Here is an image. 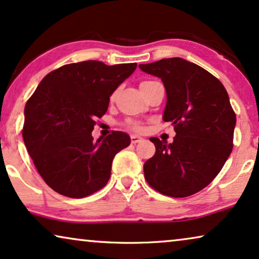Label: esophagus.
I'll list each match as a JSON object with an SVG mask.
<instances>
[{
	"mask_svg": "<svg viewBox=\"0 0 259 259\" xmlns=\"http://www.w3.org/2000/svg\"><path fill=\"white\" fill-rule=\"evenodd\" d=\"M143 138L142 137H139V136H132L131 137V142H132V144H134V145H136V144H138V143H140V142H143Z\"/></svg>",
	"mask_w": 259,
	"mask_h": 259,
	"instance_id": "1",
	"label": "esophagus"
}]
</instances>
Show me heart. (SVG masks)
<instances>
[{"mask_svg": "<svg viewBox=\"0 0 259 259\" xmlns=\"http://www.w3.org/2000/svg\"><path fill=\"white\" fill-rule=\"evenodd\" d=\"M146 83H150V80H146V82H143L142 84H146ZM140 84V85H142ZM114 97V95L112 96V99ZM128 127L130 128H132V130H136V131H140L142 130V125H139V123H137V122H131V123H128Z\"/></svg>", "mask_w": 259, "mask_h": 259, "instance_id": "b5f03b06", "label": "heart"}]
</instances>
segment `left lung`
I'll use <instances>...</instances> for the list:
<instances>
[{
	"mask_svg": "<svg viewBox=\"0 0 259 259\" xmlns=\"http://www.w3.org/2000/svg\"><path fill=\"white\" fill-rule=\"evenodd\" d=\"M139 68L162 79L163 120L176 132L171 144L150 138L156 153L144 164L145 179L163 195H193L215 179L232 152L237 119L230 97L217 77L186 59H160Z\"/></svg>",
	"mask_w": 259,
	"mask_h": 259,
	"instance_id": "8db88e82",
	"label": "left lung"
}]
</instances>
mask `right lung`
<instances>
[{"mask_svg": "<svg viewBox=\"0 0 259 259\" xmlns=\"http://www.w3.org/2000/svg\"><path fill=\"white\" fill-rule=\"evenodd\" d=\"M136 68L137 63L97 60L68 64L44 77L27 101L23 142L40 176L60 195L80 199L108 182L114 157L131 138L114 131L94 143L92 132L109 97Z\"/></svg>", "mask_w": 259, "mask_h": 259, "instance_id": "1", "label": "right lung"}]
</instances>
